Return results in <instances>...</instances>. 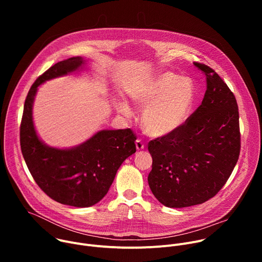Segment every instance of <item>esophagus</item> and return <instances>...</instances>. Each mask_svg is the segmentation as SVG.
<instances>
[{
	"instance_id": "1",
	"label": "esophagus",
	"mask_w": 262,
	"mask_h": 262,
	"mask_svg": "<svg viewBox=\"0 0 262 262\" xmlns=\"http://www.w3.org/2000/svg\"><path fill=\"white\" fill-rule=\"evenodd\" d=\"M144 143L142 142L141 139H138L136 141V147H137V150H142V149H144Z\"/></svg>"
}]
</instances>
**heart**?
<instances>
[{
    "mask_svg": "<svg viewBox=\"0 0 262 262\" xmlns=\"http://www.w3.org/2000/svg\"><path fill=\"white\" fill-rule=\"evenodd\" d=\"M136 105L144 110L142 124L152 137H165L179 129L190 116L195 88L188 78H179L174 73H162L133 93ZM121 112L129 115L128 105L122 104Z\"/></svg>",
    "mask_w": 262,
    "mask_h": 262,
    "instance_id": "heart-1",
    "label": "heart"
}]
</instances>
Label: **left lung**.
Segmentation results:
<instances>
[{
  "mask_svg": "<svg viewBox=\"0 0 262 262\" xmlns=\"http://www.w3.org/2000/svg\"><path fill=\"white\" fill-rule=\"evenodd\" d=\"M206 77L202 103L171 135L148 143L152 170L148 184L165 206L206 202L226 183L241 152L238 107L233 92L209 66L194 62Z\"/></svg>",
  "mask_w": 262,
  "mask_h": 262,
  "instance_id": "left-lung-1",
  "label": "left lung"
}]
</instances>
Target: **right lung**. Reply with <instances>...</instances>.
<instances>
[{
	"instance_id": "obj_1",
	"label": "right lung",
	"mask_w": 262,
	"mask_h": 262,
	"mask_svg": "<svg viewBox=\"0 0 262 262\" xmlns=\"http://www.w3.org/2000/svg\"><path fill=\"white\" fill-rule=\"evenodd\" d=\"M83 64L82 58L72 57L37 78L26 97L19 129L21 154L35 182L53 200L74 207L92 206L106 195L121 164L136 152L137 139L130 128L100 130L78 147L58 149L37 137L32 119L37 88Z\"/></svg>"
}]
</instances>
